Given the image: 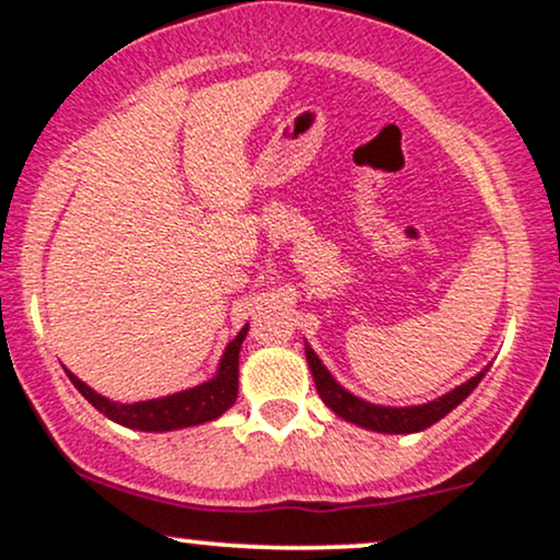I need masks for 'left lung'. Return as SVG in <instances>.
<instances>
[{"label":"left lung","mask_w":560,"mask_h":560,"mask_svg":"<svg viewBox=\"0 0 560 560\" xmlns=\"http://www.w3.org/2000/svg\"><path fill=\"white\" fill-rule=\"evenodd\" d=\"M305 358H307V365H311V374H313V382H316L320 400L329 405L339 419L355 423V427H361V429H369V432H378V434L423 432V429H429L432 423L445 419L450 410L458 408V405L464 402L474 389H477V384L485 378L487 371H490V365H485L477 376H471L468 382L460 384V387L445 392V395L436 397V400H429L423 405H405V408H395V405L369 402V400H363V397L347 392L342 384H339L337 378L329 374V369L320 363V358L313 352V347L307 342H305Z\"/></svg>","instance_id":"left-lung-1"}]
</instances>
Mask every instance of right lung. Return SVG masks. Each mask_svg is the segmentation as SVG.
I'll return each instance as SVG.
<instances>
[{"mask_svg": "<svg viewBox=\"0 0 560 560\" xmlns=\"http://www.w3.org/2000/svg\"><path fill=\"white\" fill-rule=\"evenodd\" d=\"M249 324L242 326V331L223 350L221 363L213 378L197 384V387L173 392V395L155 397V400H139V402H118L110 397L94 392L89 384H83L79 376L66 374L73 387L94 405L100 413H105L107 419L120 423V427L139 429V432H173V429H186L197 427V423L215 421L218 416H223L231 405L236 402L240 395V350L244 337H247Z\"/></svg>", "mask_w": 560, "mask_h": 560, "instance_id": "1", "label": "right lung"}]
</instances>
